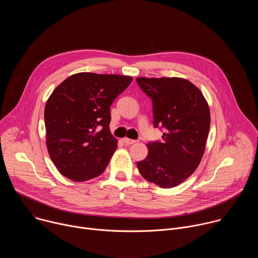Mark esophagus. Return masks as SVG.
<instances>
[{
  "instance_id": "esophagus-1",
  "label": "esophagus",
  "mask_w": 258,
  "mask_h": 258,
  "mask_svg": "<svg viewBox=\"0 0 258 258\" xmlns=\"http://www.w3.org/2000/svg\"><path fill=\"white\" fill-rule=\"evenodd\" d=\"M123 142H124L126 145H132V144H135L137 141H136V140L128 139V138H124V139H123Z\"/></svg>"
}]
</instances>
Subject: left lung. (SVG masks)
<instances>
[{
  "label": "left lung",
  "mask_w": 258,
  "mask_h": 258,
  "mask_svg": "<svg viewBox=\"0 0 258 258\" xmlns=\"http://www.w3.org/2000/svg\"><path fill=\"white\" fill-rule=\"evenodd\" d=\"M152 99L154 125L162 142L147 144L148 155L137 162L142 176L158 187L178 186L198 167L210 127L209 106L202 92L181 78H137Z\"/></svg>",
  "instance_id": "obj_1"
}]
</instances>
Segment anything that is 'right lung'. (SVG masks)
Wrapping results in <instances>:
<instances>
[{
  "mask_svg": "<svg viewBox=\"0 0 258 258\" xmlns=\"http://www.w3.org/2000/svg\"><path fill=\"white\" fill-rule=\"evenodd\" d=\"M119 75L80 72L63 81L45 106L46 145L59 172L86 181L106 169L117 148L110 106L132 83Z\"/></svg>",
  "mask_w": 258,
  "mask_h": 258,
  "instance_id": "add662e5",
  "label": "right lung"
}]
</instances>
